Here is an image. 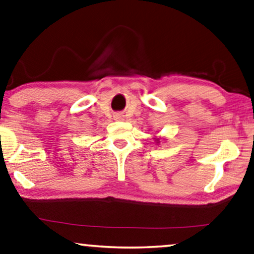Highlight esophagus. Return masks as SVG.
Wrapping results in <instances>:
<instances>
[{
  "mask_svg": "<svg viewBox=\"0 0 254 254\" xmlns=\"http://www.w3.org/2000/svg\"><path fill=\"white\" fill-rule=\"evenodd\" d=\"M114 119L117 121H122L124 119V115L121 114V113H116V114L114 115Z\"/></svg>",
  "mask_w": 254,
  "mask_h": 254,
  "instance_id": "esophagus-1",
  "label": "esophagus"
}]
</instances>
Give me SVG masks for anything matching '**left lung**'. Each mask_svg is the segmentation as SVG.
Segmentation results:
<instances>
[{
	"instance_id": "obj_1",
	"label": "left lung",
	"mask_w": 254,
	"mask_h": 254,
	"mask_svg": "<svg viewBox=\"0 0 254 254\" xmlns=\"http://www.w3.org/2000/svg\"><path fill=\"white\" fill-rule=\"evenodd\" d=\"M155 140H156V141H157V143H158V142H160V139H158V138H155Z\"/></svg>"
}]
</instances>
